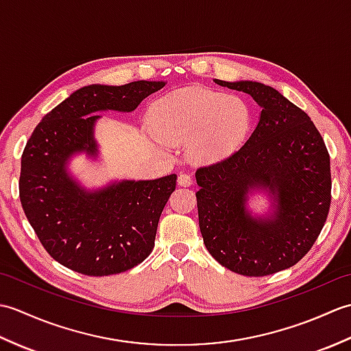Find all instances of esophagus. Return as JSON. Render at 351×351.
<instances>
[{"mask_svg": "<svg viewBox=\"0 0 351 351\" xmlns=\"http://www.w3.org/2000/svg\"><path fill=\"white\" fill-rule=\"evenodd\" d=\"M178 184L184 185V187H189V185L193 184V176L187 173V171H182V173L178 176Z\"/></svg>", "mask_w": 351, "mask_h": 351, "instance_id": "esophagus-1", "label": "esophagus"}]
</instances>
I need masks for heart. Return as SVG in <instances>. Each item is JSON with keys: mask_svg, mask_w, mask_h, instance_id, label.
<instances>
[{"mask_svg": "<svg viewBox=\"0 0 351 351\" xmlns=\"http://www.w3.org/2000/svg\"><path fill=\"white\" fill-rule=\"evenodd\" d=\"M156 137L167 143H189L200 161H217L241 146L250 128L247 104L208 88L178 90L156 101L149 111Z\"/></svg>", "mask_w": 351, "mask_h": 351, "instance_id": "obj_1", "label": "heart"}]
</instances>
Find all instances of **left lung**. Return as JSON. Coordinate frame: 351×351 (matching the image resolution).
Returning <instances> with one entry per match:
<instances>
[{"mask_svg":"<svg viewBox=\"0 0 351 351\" xmlns=\"http://www.w3.org/2000/svg\"><path fill=\"white\" fill-rule=\"evenodd\" d=\"M244 92L263 111L247 141L228 158L196 170L204 243L230 271L259 278L295 265L326 223L332 200L330 156L311 117L270 86L215 80ZM274 197L270 218L245 210L252 189Z\"/></svg>","mask_w":351,"mask_h":351,"instance_id":"8db88e82","label":"left lung"}]
</instances>
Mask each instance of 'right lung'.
<instances>
[{"instance_id":"right-lung-1","label":"right lung","mask_w":351,"mask_h":351,"mask_svg":"<svg viewBox=\"0 0 351 351\" xmlns=\"http://www.w3.org/2000/svg\"><path fill=\"white\" fill-rule=\"evenodd\" d=\"M164 81L87 86L58 104L28 138L21 158L19 199L39 241L57 263L87 276L130 270L149 256L176 175L122 181L86 191L66 173L75 152L96 155V111H132Z\"/></svg>"}]
</instances>
